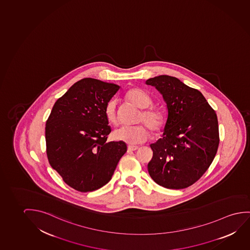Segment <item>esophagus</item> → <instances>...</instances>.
Masks as SVG:
<instances>
[{
  "label": "esophagus",
  "instance_id": "34e87169",
  "mask_svg": "<svg viewBox=\"0 0 250 250\" xmlns=\"http://www.w3.org/2000/svg\"><path fill=\"white\" fill-rule=\"evenodd\" d=\"M138 148V146H134V145H128V147H127V152H132V151L137 150Z\"/></svg>",
  "mask_w": 250,
  "mask_h": 250
}]
</instances>
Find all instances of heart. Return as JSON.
Segmentation results:
<instances>
[{
    "label": "heart",
    "instance_id": "heart-1",
    "mask_svg": "<svg viewBox=\"0 0 250 250\" xmlns=\"http://www.w3.org/2000/svg\"><path fill=\"white\" fill-rule=\"evenodd\" d=\"M125 98L132 105L141 108L138 116V123H144L152 130L154 133H158L163 130L165 121L163 113L155 106H148L151 104V99L146 92L141 88L135 87L127 92ZM105 120L110 125H116L118 124L117 102L115 100H110L106 102L104 108ZM145 125H138L131 127H120L114 130L112 138L117 141L124 142L129 145H136L145 141L149 136V130Z\"/></svg>",
    "mask_w": 250,
    "mask_h": 250
}]
</instances>
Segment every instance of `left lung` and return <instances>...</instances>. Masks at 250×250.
<instances>
[{"label": "left lung", "instance_id": "left-lung-1", "mask_svg": "<svg viewBox=\"0 0 250 250\" xmlns=\"http://www.w3.org/2000/svg\"><path fill=\"white\" fill-rule=\"evenodd\" d=\"M146 84L163 94L168 111L163 138L150 145L148 174L163 188H188L202 177L217 154L216 112L198 89L173 76H156Z\"/></svg>", "mask_w": 250, "mask_h": 250}]
</instances>
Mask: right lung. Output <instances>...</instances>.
Listing matches in <instances>:
<instances>
[{
	"mask_svg": "<svg viewBox=\"0 0 250 250\" xmlns=\"http://www.w3.org/2000/svg\"><path fill=\"white\" fill-rule=\"evenodd\" d=\"M120 86L84 78L70 87L46 120V155L51 167L70 188L82 192L101 188L112 179L126 152L124 142H109L106 102Z\"/></svg>",
	"mask_w": 250,
	"mask_h": 250,
	"instance_id": "right-lung-1",
	"label": "right lung"
}]
</instances>
